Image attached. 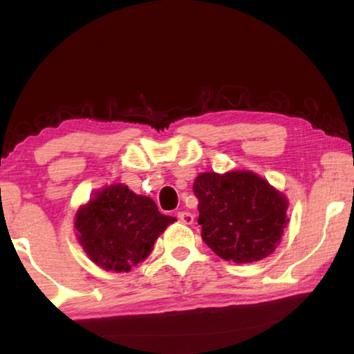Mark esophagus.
<instances>
[{
    "label": "esophagus",
    "instance_id": "esophagus-1",
    "mask_svg": "<svg viewBox=\"0 0 354 354\" xmlns=\"http://www.w3.org/2000/svg\"><path fill=\"white\" fill-rule=\"evenodd\" d=\"M176 217H178V220L181 221V223H184V225H192V223H194V220H195L194 215H192V214L187 212V211L178 212Z\"/></svg>",
    "mask_w": 354,
    "mask_h": 354
}]
</instances>
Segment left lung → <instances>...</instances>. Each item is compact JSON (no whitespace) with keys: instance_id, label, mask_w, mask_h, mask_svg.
Instances as JSON below:
<instances>
[{"instance_id":"8db88e82","label":"left lung","mask_w":354,"mask_h":354,"mask_svg":"<svg viewBox=\"0 0 354 354\" xmlns=\"http://www.w3.org/2000/svg\"><path fill=\"white\" fill-rule=\"evenodd\" d=\"M201 237L225 261L250 263L272 254L287 225V198L253 171L196 176Z\"/></svg>"}]
</instances>
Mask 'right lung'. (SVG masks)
<instances>
[{
    "mask_svg": "<svg viewBox=\"0 0 354 354\" xmlns=\"http://www.w3.org/2000/svg\"><path fill=\"white\" fill-rule=\"evenodd\" d=\"M175 220L160 214L148 196L112 184L80 207L75 227L77 241L97 266L122 273L147 259L156 239Z\"/></svg>",
    "mask_w": 354,
    "mask_h": 354,
    "instance_id": "add662e5",
    "label": "right lung"
}]
</instances>
